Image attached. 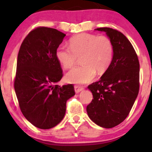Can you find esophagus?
Listing matches in <instances>:
<instances>
[{
    "label": "esophagus",
    "mask_w": 152,
    "mask_h": 152,
    "mask_svg": "<svg viewBox=\"0 0 152 152\" xmlns=\"http://www.w3.org/2000/svg\"><path fill=\"white\" fill-rule=\"evenodd\" d=\"M74 88H75V91L76 93H80V91H82L83 89H84L83 87H81L80 86H77V85H75V86H74Z\"/></svg>",
    "instance_id": "34e87169"
}]
</instances>
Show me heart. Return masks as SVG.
Here are the masks:
<instances>
[{
    "mask_svg": "<svg viewBox=\"0 0 152 152\" xmlns=\"http://www.w3.org/2000/svg\"><path fill=\"white\" fill-rule=\"evenodd\" d=\"M70 48L60 45L56 50L57 61L65 69L70 68L81 57V65L66 74V80L72 84H84L103 74L111 65L114 47L109 37L83 33L72 37Z\"/></svg>",
    "mask_w": 152,
    "mask_h": 152,
    "instance_id": "heart-1",
    "label": "heart"
}]
</instances>
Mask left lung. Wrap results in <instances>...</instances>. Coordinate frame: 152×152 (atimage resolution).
Instances as JSON below:
<instances>
[{
  "label": "left lung",
  "instance_id": "1",
  "mask_svg": "<svg viewBox=\"0 0 152 152\" xmlns=\"http://www.w3.org/2000/svg\"><path fill=\"white\" fill-rule=\"evenodd\" d=\"M105 32L113 42V58L98 82L89 85L93 100L86 107L88 117L104 128H112L123 122L134 105L139 91L140 64L136 51L128 39L110 28Z\"/></svg>",
  "mask_w": 152,
  "mask_h": 152
}]
</instances>
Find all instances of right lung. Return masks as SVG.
<instances>
[{"mask_svg": "<svg viewBox=\"0 0 152 152\" xmlns=\"http://www.w3.org/2000/svg\"><path fill=\"white\" fill-rule=\"evenodd\" d=\"M65 34L39 27L29 33L18 52L14 90L25 118L48 129L63 120L66 102L75 93L72 84L59 86L63 72L55 56Z\"/></svg>", "mask_w": 152, "mask_h": 152, "instance_id": "1", "label": "right lung"}]
</instances>
